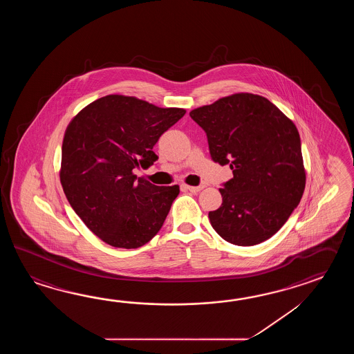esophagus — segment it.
<instances>
[{
	"mask_svg": "<svg viewBox=\"0 0 354 354\" xmlns=\"http://www.w3.org/2000/svg\"><path fill=\"white\" fill-rule=\"evenodd\" d=\"M183 187L186 188V189H188L189 192H192V194H198L201 189L205 188V186H203V185H201V186H187V185H185Z\"/></svg>",
	"mask_w": 354,
	"mask_h": 354,
	"instance_id": "esophagus-1",
	"label": "esophagus"
}]
</instances>
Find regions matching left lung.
I'll return each instance as SVG.
<instances>
[{"mask_svg": "<svg viewBox=\"0 0 354 354\" xmlns=\"http://www.w3.org/2000/svg\"><path fill=\"white\" fill-rule=\"evenodd\" d=\"M189 116L205 130L212 159L233 171L218 188L223 203L209 212L211 225L235 245L270 239L300 203L306 183L294 122L270 100L248 92L218 98Z\"/></svg>", "mask_w": 354, "mask_h": 354, "instance_id": "obj_1", "label": "left lung"}]
</instances>
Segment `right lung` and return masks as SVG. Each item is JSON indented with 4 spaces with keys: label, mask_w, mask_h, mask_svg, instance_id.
<instances>
[{
    "label": "right lung",
    "mask_w": 354,
    "mask_h": 354,
    "mask_svg": "<svg viewBox=\"0 0 354 354\" xmlns=\"http://www.w3.org/2000/svg\"><path fill=\"white\" fill-rule=\"evenodd\" d=\"M186 113L107 95L68 124L59 178L68 203L92 233L115 248L142 247L163 225L180 186H156L133 169L153 165L159 136Z\"/></svg>",
    "instance_id": "obj_1"
}]
</instances>
